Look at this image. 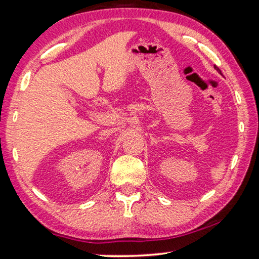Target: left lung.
I'll return each mask as SVG.
<instances>
[{
	"instance_id": "1",
	"label": "left lung",
	"mask_w": 259,
	"mask_h": 259,
	"mask_svg": "<svg viewBox=\"0 0 259 259\" xmlns=\"http://www.w3.org/2000/svg\"><path fill=\"white\" fill-rule=\"evenodd\" d=\"M214 68H216V69H217V71H218V73H221V74H222V72H221V69H219L218 67H216V66H214Z\"/></svg>"
}]
</instances>
